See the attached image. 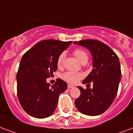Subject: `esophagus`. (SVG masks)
<instances>
[{"instance_id": "1", "label": "esophagus", "mask_w": 133, "mask_h": 133, "mask_svg": "<svg viewBox=\"0 0 133 133\" xmlns=\"http://www.w3.org/2000/svg\"><path fill=\"white\" fill-rule=\"evenodd\" d=\"M68 88L69 89H72V88H74V86H72V85H71V84H68Z\"/></svg>"}]
</instances>
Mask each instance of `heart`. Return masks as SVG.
Listing matches in <instances>:
<instances>
[{
	"label": "heart",
	"instance_id": "b5f03b06",
	"mask_svg": "<svg viewBox=\"0 0 133 133\" xmlns=\"http://www.w3.org/2000/svg\"><path fill=\"white\" fill-rule=\"evenodd\" d=\"M73 54L75 56V57L82 63L83 62H84V61H88L89 56H88L87 52L84 50L82 49H76L74 51ZM65 57V52H62L58 56L57 61H56L58 67L62 66ZM82 74L75 72H72V71H68V72H65L61 75V78L63 79H64L65 81H66L69 83H72V84H75L77 82H79L82 78Z\"/></svg>",
	"mask_w": 133,
	"mask_h": 133
}]
</instances>
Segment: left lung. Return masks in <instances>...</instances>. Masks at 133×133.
<instances>
[{
    "instance_id": "obj_1",
    "label": "left lung",
    "mask_w": 133,
    "mask_h": 133,
    "mask_svg": "<svg viewBox=\"0 0 133 133\" xmlns=\"http://www.w3.org/2000/svg\"><path fill=\"white\" fill-rule=\"evenodd\" d=\"M78 44L88 49L93 57V70L83 84L94 83V88L78 87L81 94L75 101L77 109L88 116L103 114L113 103L121 78L119 59L107 44L96 39H84Z\"/></svg>"
}]
</instances>
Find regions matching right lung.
<instances>
[{"label": "right lung", "instance_id": "1", "mask_svg": "<svg viewBox=\"0 0 133 133\" xmlns=\"http://www.w3.org/2000/svg\"><path fill=\"white\" fill-rule=\"evenodd\" d=\"M71 43L72 41L42 40L22 56L17 74V96L23 109L30 116L44 118L55 111L58 96L66 90L68 84L57 79L50 87L46 79L57 70L58 56Z\"/></svg>", "mask_w": 133, "mask_h": 133}]
</instances>
